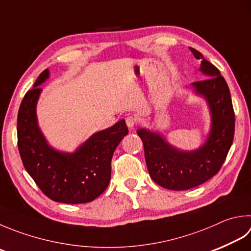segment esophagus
<instances>
[{
	"instance_id": "esophagus-1",
	"label": "esophagus",
	"mask_w": 251,
	"mask_h": 251,
	"mask_svg": "<svg viewBox=\"0 0 251 251\" xmlns=\"http://www.w3.org/2000/svg\"><path fill=\"white\" fill-rule=\"evenodd\" d=\"M126 126H127V127H129V129H134V126L136 125V118L133 117V116L126 117Z\"/></svg>"
}]
</instances>
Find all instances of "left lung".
<instances>
[{
	"label": "left lung",
	"mask_w": 251,
	"mask_h": 251,
	"mask_svg": "<svg viewBox=\"0 0 251 251\" xmlns=\"http://www.w3.org/2000/svg\"><path fill=\"white\" fill-rule=\"evenodd\" d=\"M201 59L199 71L205 79L188 88L204 99L210 112V130L204 142L195 150L178 149L158 131L140 127L136 133L144 145L146 166L151 178L169 190H188L219 173L233 144L235 115L227 83L220 71L199 51L189 48Z\"/></svg>",
	"instance_id": "1"
}]
</instances>
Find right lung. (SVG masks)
I'll return each mask as SVG.
<instances>
[{"label":"right lung","mask_w":251,"mask_h":251,"mask_svg":"<svg viewBox=\"0 0 251 251\" xmlns=\"http://www.w3.org/2000/svg\"><path fill=\"white\" fill-rule=\"evenodd\" d=\"M50 77L45 70L26 93L17 116L18 151L24 167L40 190L55 202L78 204L95 200L106 190L111 178V158L127 134L125 119L93 133L74 152L54 149L38 124L37 103Z\"/></svg>","instance_id":"1"}]
</instances>
